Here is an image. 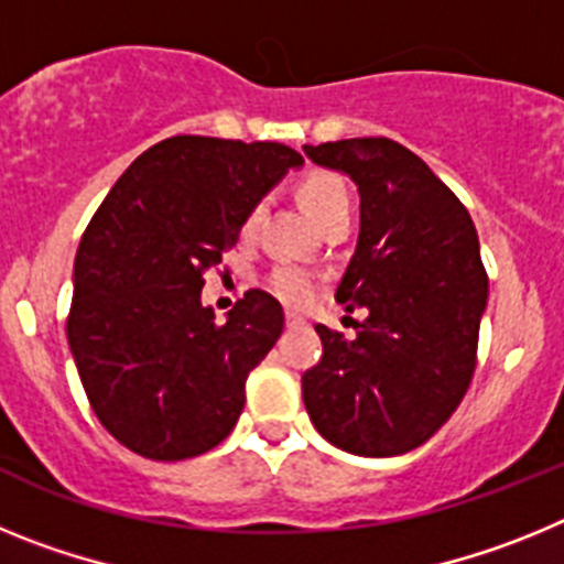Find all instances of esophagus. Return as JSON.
I'll return each mask as SVG.
<instances>
[{"label":"esophagus","mask_w":564,"mask_h":564,"mask_svg":"<svg viewBox=\"0 0 564 564\" xmlns=\"http://www.w3.org/2000/svg\"><path fill=\"white\" fill-rule=\"evenodd\" d=\"M285 325H288V327H302V325H305V318L299 316V313L288 311V313H285Z\"/></svg>","instance_id":"1"}]
</instances>
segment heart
I'll list each match as a JSON object with an SVG mask.
<instances>
[{
	"instance_id": "1",
	"label": "heart",
	"mask_w": 564,
	"mask_h": 564,
	"mask_svg": "<svg viewBox=\"0 0 564 564\" xmlns=\"http://www.w3.org/2000/svg\"><path fill=\"white\" fill-rule=\"evenodd\" d=\"M299 194H302L307 212L316 217L318 226L325 220H330L333 214L341 212V208H350V192H347L341 177L333 172H311L305 181H302ZM262 212H265V206L257 203V206L246 214V220H242V237H251V234L257 231L259 220H262ZM268 291H271L279 302H285V305L302 307L307 305L313 299V293H316V273H311L307 268L299 265H279L268 273Z\"/></svg>"
}]
</instances>
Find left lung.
I'll list each match as a JSON object with an SVG mask.
<instances>
[{
    "label": "left lung",
    "mask_w": 564,
    "mask_h": 564,
    "mask_svg": "<svg viewBox=\"0 0 564 564\" xmlns=\"http://www.w3.org/2000/svg\"><path fill=\"white\" fill-rule=\"evenodd\" d=\"M358 186L356 253L336 288L364 307L356 338L316 325L322 358L302 376L318 435L361 457L417 449L449 421L477 364L488 276L475 223L426 163L390 138L305 147Z\"/></svg>",
    "instance_id": "8db88e82"
}]
</instances>
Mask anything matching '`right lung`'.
Returning <instances> with one entry per match:
<instances>
[{"instance_id":"right-lung-1","label":"right lung","mask_w":564,"mask_h":564,"mask_svg":"<svg viewBox=\"0 0 564 564\" xmlns=\"http://www.w3.org/2000/svg\"><path fill=\"white\" fill-rule=\"evenodd\" d=\"M302 154L285 143L174 134L118 177L76 253L69 352L104 430L149 460H186L231 435L248 372L285 313L248 291L223 325L206 271Z\"/></svg>"}]
</instances>
